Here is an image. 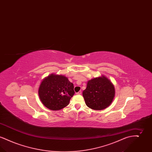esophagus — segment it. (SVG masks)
Listing matches in <instances>:
<instances>
[{
    "mask_svg": "<svg viewBox=\"0 0 152 152\" xmlns=\"http://www.w3.org/2000/svg\"><path fill=\"white\" fill-rule=\"evenodd\" d=\"M76 94H79H79H81V91H80L79 92H78L77 93H76Z\"/></svg>",
    "mask_w": 152,
    "mask_h": 152,
    "instance_id": "34e87169",
    "label": "esophagus"
}]
</instances>
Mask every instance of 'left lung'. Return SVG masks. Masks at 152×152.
I'll return each instance as SVG.
<instances>
[{"mask_svg":"<svg viewBox=\"0 0 152 152\" xmlns=\"http://www.w3.org/2000/svg\"><path fill=\"white\" fill-rule=\"evenodd\" d=\"M83 96L89 108L102 110L112 104L115 96V88L107 77L102 75L88 81Z\"/></svg>","mask_w":152,"mask_h":152,"instance_id":"1","label":"left lung"}]
</instances>
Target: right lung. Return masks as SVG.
Segmentation results:
<instances>
[{"mask_svg": "<svg viewBox=\"0 0 152 152\" xmlns=\"http://www.w3.org/2000/svg\"><path fill=\"white\" fill-rule=\"evenodd\" d=\"M73 88V84L65 76L52 73L42 81L38 94L46 108L58 110L69 104L75 94Z\"/></svg>", "mask_w": 152, "mask_h": 152, "instance_id": "1", "label": "right lung"}]
</instances>
